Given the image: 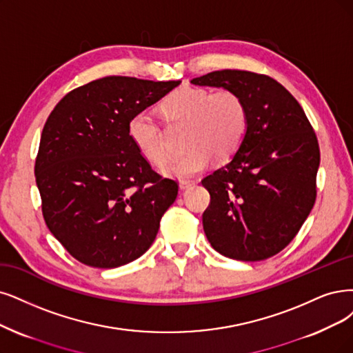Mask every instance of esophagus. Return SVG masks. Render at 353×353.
Returning <instances> with one entry per match:
<instances>
[{"instance_id":"34e87169","label":"esophagus","mask_w":353,"mask_h":353,"mask_svg":"<svg viewBox=\"0 0 353 353\" xmlns=\"http://www.w3.org/2000/svg\"><path fill=\"white\" fill-rule=\"evenodd\" d=\"M192 186H194V180H181L180 181V189H189V188H192Z\"/></svg>"}]
</instances>
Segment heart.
Here are the masks:
<instances>
[{
    "mask_svg": "<svg viewBox=\"0 0 353 353\" xmlns=\"http://www.w3.org/2000/svg\"><path fill=\"white\" fill-rule=\"evenodd\" d=\"M163 110L170 119L186 125L183 147L188 150L168 163L163 173L188 180L210 165L212 157L224 163L239 151L249 129V108L232 90L211 93L199 87H180L170 94ZM128 135L138 152L160 165L167 160L161 130L147 112H138L128 122Z\"/></svg>",
    "mask_w": 353,
    "mask_h": 353,
    "instance_id": "1",
    "label": "heart"
}]
</instances>
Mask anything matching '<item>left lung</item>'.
Returning <instances> with one entry per match:
<instances>
[{
  "mask_svg": "<svg viewBox=\"0 0 353 353\" xmlns=\"http://www.w3.org/2000/svg\"><path fill=\"white\" fill-rule=\"evenodd\" d=\"M194 85L237 91L249 129L228 164L202 180L211 203L203 231L225 257L259 262L278 254L314 206L320 148L295 97L273 78L240 70L193 78Z\"/></svg>",
  "mask_w": 353,
  "mask_h": 353,
  "instance_id": "left-lung-1",
  "label": "left lung"
}]
</instances>
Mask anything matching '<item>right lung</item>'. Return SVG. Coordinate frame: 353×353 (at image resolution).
Segmentation results:
<instances>
[{
    "instance_id": "1",
    "label": "right lung",
    "mask_w": 353,
    "mask_h": 353,
    "mask_svg": "<svg viewBox=\"0 0 353 353\" xmlns=\"http://www.w3.org/2000/svg\"><path fill=\"white\" fill-rule=\"evenodd\" d=\"M179 84L104 77L70 91L49 114L36 185L49 231L78 262L117 268L154 243L179 185L138 152L128 122Z\"/></svg>"
}]
</instances>
